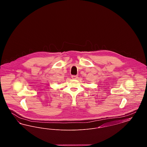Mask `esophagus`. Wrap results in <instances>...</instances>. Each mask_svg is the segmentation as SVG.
<instances>
[{
  "mask_svg": "<svg viewBox=\"0 0 147 147\" xmlns=\"http://www.w3.org/2000/svg\"><path fill=\"white\" fill-rule=\"evenodd\" d=\"M71 78L73 79H77L78 78V76H71Z\"/></svg>",
  "mask_w": 147,
  "mask_h": 147,
  "instance_id": "esophagus-1",
  "label": "esophagus"
}]
</instances>
